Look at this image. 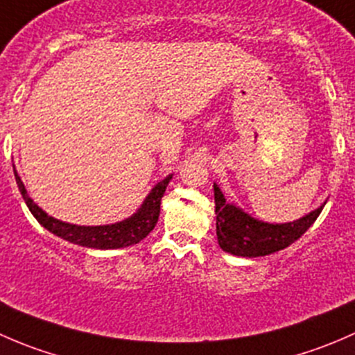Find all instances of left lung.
I'll list each match as a JSON object with an SVG mask.
<instances>
[{
    "mask_svg": "<svg viewBox=\"0 0 355 355\" xmlns=\"http://www.w3.org/2000/svg\"><path fill=\"white\" fill-rule=\"evenodd\" d=\"M323 206L293 223L271 225L254 220L244 211L228 204L214 185V213H216L218 244L225 252L242 257H259L285 249L302 237L316 221Z\"/></svg>",
    "mask_w": 355,
    "mask_h": 355,
    "instance_id": "1",
    "label": "left lung"
}]
</instances>
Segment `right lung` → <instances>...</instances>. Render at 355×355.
I'll use <instances>...</instances> for the list:
<instances>
[{
  "label": "right lung",
  "mask_w": 355,
  "mask_h": 355,
  "mask_svg": "<svg viewBox=\"0 0 355 355\" xmlns=\"http://www.w3.org/2000/svg\"><path fill=\"white\" fill-rule=\"evenodd\" d=\"M15 180L20 189V194L24 196L27 207L46 230L82 247H92V249H120V247H128L141 242L156 227L157 218H159L161 198H163L164 191H166L168 184H170L171 175H168L164 180H161L153 189L151 194L146 198L142 207L134 216L125 221H120V223L105 225V227H77V225L63 223V221L48 216L37 204L32 202V199L28 198L27 191H25L22 180L17 175V171Z\"/></svg>",
  "instance_id": "right-lung-1"
}]
</instances>
